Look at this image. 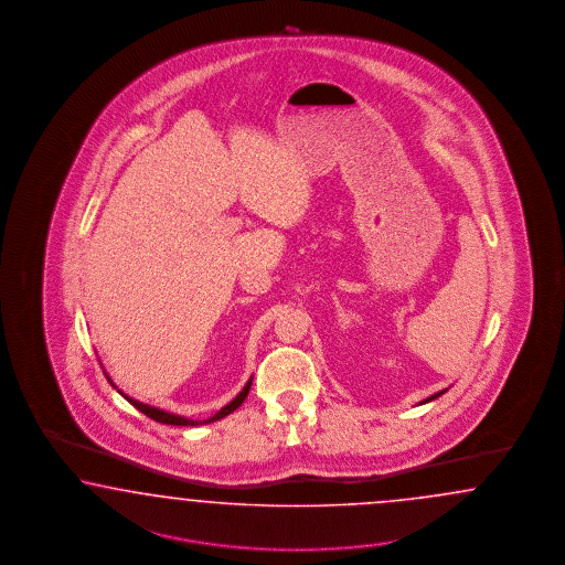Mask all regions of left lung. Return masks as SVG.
Listing matches in <instances>:
<instances>
[{
    "mask_svg": "<svg viewBox=\"0 0 565 565\" xmlns=\"http://www.w3.org/2000/svg\"><path fill=\"white\" fill-rule=\"evenodd\" d=\"M445 392H447V390H441V392H437V394L430 395V397H427V399H423V402H420V404H428V402H433V399H437V397H439V395H444Z\"/></svg>",
    "mask_w": 565,
    "mask_h": 565,
    "instance_id": "obj_1",
    "label": "left lung"
}]
</instances>
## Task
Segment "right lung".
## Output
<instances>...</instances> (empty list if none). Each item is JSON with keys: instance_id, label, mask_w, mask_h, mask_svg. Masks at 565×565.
<instances>
[{"instance_id": "obj_1", "label": "right lung", "mask_w": 565, "mask_h": 565, "mask_svg": "<svg viewBox=\"0 0 565 565\" xmlns=\"http://www.w3.org/2000/svg\"><path fill=\"white\" fill-rule=\"evenodd\" d=\"M105 373V371H103ZM105 376H107V381L111 383V387H116V383L111 381V376L107 375L105 373ZM250 385H253V379H248L246 381V385L242 387V392H239L230 404H225L223 406L222 411L215 412L213 416H209V418H205V420H192V418H186V416H180V414H173V412H166L161 411V408H154V406H149V404H142V402H138V399H135V397H130V395L124 394L121 390H118V394L126 399V402H130L137 411L142 412V414H147L149 418H153V420H157V423H161V425H173V427H199V425H209V423H215V420H222V418H225L227 414H232V412L236 411L238 406H242V402L246 399V395H248V392H250Z\"/></svg>"}]
</instances>
